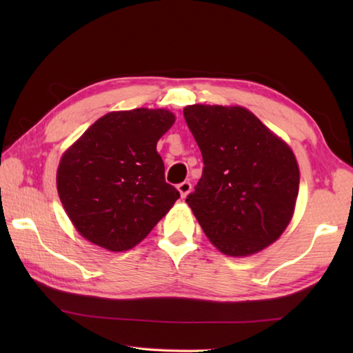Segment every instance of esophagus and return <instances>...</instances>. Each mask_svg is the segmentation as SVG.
Segmentation results:
<instances>
[{
    "label": "esophagus",
    "instance_id": "esophagus-1",
    "mask_svg": "<svg viewBox=\"0 0 353 353\" xmlns=\"http://www.w3.org/2000/svg\"><path fill=\"white\" fill-rule=\"evenodd\" d=\"M177 191L181 192V197L182 199H185L186 196H188V194L191 192V183L186 181V182H182V183H179L177 185Z\"/></svg>",
    "mask_w": 353,
    "mask_h": 353
}]
</instances>
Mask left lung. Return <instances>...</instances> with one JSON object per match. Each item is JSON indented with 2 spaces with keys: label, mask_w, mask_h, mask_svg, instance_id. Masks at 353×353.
<instances>
[{
  "label": "left lung",
  "mask_w": 353,
  "mask_h": 353,
  "mask_svg": "<svg viewBox=\"0 0 353 353\" xmlns=\"http://www.w3.org/2000/svg\"><path fill=\"white\" fill-rule=\"evenodd\" d=\"M183 117L205 163L186 199L205 235L228 256L264 250L294 215L301 171L291 147L243 106L191 104Z\"/></svg>",
  "instance_id": "8db88e82"
}]
</instances>
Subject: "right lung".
Here are the masks:
<instances>
[{
  "mask_svg": "<svg viewBox=\"0 0 353 353\" xmlns=\"http://www.w3.org/2000/svg\"><path fill=\"white\" fill-rule=\"evenodd\" d=\"M167 109L109 112L65 150L56 183L79 234L109 252L144 239L179 199L165 182L157 141L174 124Z\"/></svg>",
  "mask_w": 353,
  "mask_h": 353,
  "instance_id": "obj_1",
  "label": "right lung"
}]
</instances>
